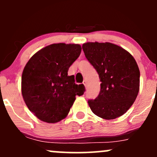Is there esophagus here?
<instances>
[{
    "label": "esophagus",
    "mask_w": 157,
    "mask_h": 157,
    "mask_svg": "<svg viewBox=\"0 0 157 157\" xmlns=\"http://www.w3.org/2000/svg\"><path fill=\"white\" fill-rule=\"evenodd\" d=\"M82 83H83V85L85 86H86V85H87V81H86V80H83V82H82Z\"/></svg>",
    "instance_id": "obj_1"
}]
</instances>
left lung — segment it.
I'll use <instances>...</instances> for the list:
<instances>
[{
	"mask_svg": "<svg viewBox=\"0 0 157 157\" xmlns=\"http://www.w3.org/2000/svg\"><path fill=\"white\" fill-rule=\"evenodd\" d=\"M86 57L97 70L100 91L88 101L97 116L105 120L121 117L133 105L140 90V69L132 55L111 43L82 44Z\"/></svg>",
	"mask_w": 157,
	"mask_h": 157,
	"instance_id": "8db88e82",
	"label": "left lung"
}]
</instances>
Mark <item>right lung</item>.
Returning <instances> with one entry per match:
<instances>
[{
	"instance_id": "1",
	"label": "right lung",
	"mask_w": 157,
	"mask_h": 157,
	"mask_svg": "<svg viewBox=\"0 0 157 157\" xmlns=\"http://www.w3.org/2000/svg\"><path fill=\"white\" fill-rule=\"evenodd\" d=\"M81 49L79 44H51L27 62L21 77V92L28 109L39 120L48 123L63 120L76 95L83 94L84 85L75 84L74 75H68Z\"/></svg>"
}]
</instances>
